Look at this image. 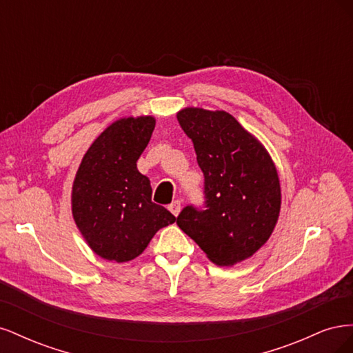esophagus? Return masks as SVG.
<instances>
[{"mask_svg":"<svg viewBox=\"0 0 353 353\" xmlns=\"http://www.w3.org/2000/svg\"><path fill=\"white\" fill-rule=\"evenodd\" d=\"M169 210L172 212L174 216H178L179 212H181V201H179V200H175V201L170 203V205H169Z\"/></svg>","mask_w":353,"mask_h":353,"instance_id":"esophagus-1","label":"esophagus"}]
</instances>
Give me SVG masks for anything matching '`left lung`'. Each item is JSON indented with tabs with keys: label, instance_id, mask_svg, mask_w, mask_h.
I'll return each instance as SVG.
<instances>
[{
	"label": "left lung",
	"instance_id": "1",
	"mask_svg": "<svg viewBox=\"0 0 353 353\" xmlns=\"http://www.w3.org/2000/svg\"><path fill=\"white\" fill-rule=\"evenodd\" d=\"M176 119L194 144L206 194L205 210L187 206L176 223L209 261L232 266L271 237L281 209L279 172L263 144L230 113L185 108Z\"/></svg>",
	"mask_w": 353,
	"mask_h": 353
}]
</instances>
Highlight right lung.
Here are the masks:
<instances>
[{
    "mask_svg": "<svg viewBox=\"0 0 353 353\" xmlns=\"http://www.w3.org/2000/svg\"><path fill=\"white\" fill-rule=\"evenodd\" d=\"M154 125L153 116L114 121L95 138L74 175V223L91 250L105 261L135 259L160 228L176 221L152 201L150 179L137 169Z\"/></svg>",
    "mask_w": 353,
    "mask_h": 353,
    "instance_id": "right-lung-1",
    "label": "right lung"
}]
</instances>
